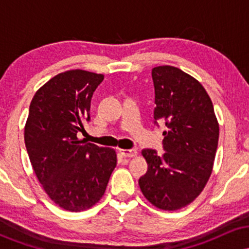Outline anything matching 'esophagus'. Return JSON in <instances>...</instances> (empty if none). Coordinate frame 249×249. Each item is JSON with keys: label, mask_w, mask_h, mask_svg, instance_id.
I'll use <instances>...</instances> for the list:
<instances>
[{"label": "esophagus", "mask_w": 249, "mask_h": 249, "mask_svg": "<svg viewBox=\"0 0 249 249\" xmlns=\"http://www.w3.org/2000/svg\"><path fill=\"white\" fill-rule=\"evenodd\" d=\"M119 152L125 158H134V157H137L136 150H119Z\"/></svg>", "instance_id": "obj_1"}]
</instances>
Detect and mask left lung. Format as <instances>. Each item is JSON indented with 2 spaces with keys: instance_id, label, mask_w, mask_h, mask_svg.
<instances>
[{
  "instance_id": "1",
  "label": "left lung",
  "mask_w": 249,
  "mask_h": 249,
  "mask_svg": "<svg viewBox=\"0 0 249 249\" xmlns=\"http://www.w3.org/2000/svg\"><path fill=\"white\" fill-rule=\"evenodd\" d=\"M154 123H165V153L145 148L147 172L139 179L153 206L176 211L187 206L206 186L219 141V124L210 96L200 83L171 65L152 69Z\"/></svg>"
}]
</instances>
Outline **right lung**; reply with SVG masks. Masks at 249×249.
<instances>
[{
  "instance_id": "obj_1",
  "label": "right lung",
  "mask_w": 249,
  "mask_h": 249,
  "mask_svg": "<svg viewBox=\"0 0 249 249\" xmlns=\"http://www.w3.org/2000/svg\"><path fill=\"white\" fill-rule=\"evenodd\" d=\"M103 79L102 73L65 71L39 88L30 103L24 127L30 162L49 198L70 212L88 210L102 199L117 165L113 148L78 138Z\"/></svg>"
}]
</instances>
